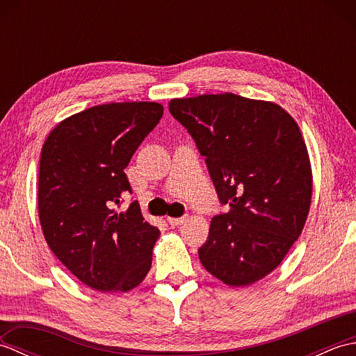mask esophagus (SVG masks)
Listing matches in <instances>:
<instances>
[{"instance_id":"1","label":"esophagus","mask_w":356,"mask_h":356,"mask_svg":"<svg viewBox=\"0 0 356 356\" xmlns=\"http://www.w3.org/2000/svg\"><path fill=\"white\" fill-rule=\"evenodd\" d=\"M186 220V217H166V222H168L171 226H179L182 225Z\"/></svg>"}]
</instances>
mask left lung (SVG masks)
<instances>
[{
    "label": "left lung",
    "mask_w": 356,
    "mask_h": 356,
    "mask_svg": "<svg viewBox=\"0 0 356 356\" xmlns=\"http://www.w3.org/2000/svg\"><path fill=\"white\" fill-rule=\"evenodd\" d=\"M170 113L205 156L218 199L199 259L232 287L270 274L305 228L312 168L293 118L268 101L222 93L171 99Z\"/></svg>",
    "instance_id": "left-lung-1"
}]
</instances>
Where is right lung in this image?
Masks as SVG:
<instances>
[{"label": "right lung", "mask_w": 356, "mask_h": 356, "mask_svg": "<svg viewBox=\"0 0 356 356\" xmlns=\"http://www.w3.org/2000/svg\"><path fill=\"white\" fill-rule=\"evenodd\" d=\"M163 105L111 102L61 120L45 139L38 213L45 241L64 266L99 292H128L153 261L159 229L143 220L125 168L159 124Z\"/></svg>", "instance_id": "add662e5"}]
</instances>
